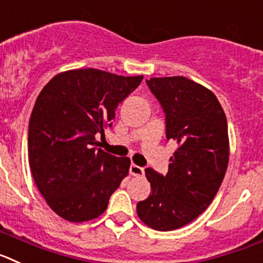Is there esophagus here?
<instances>
[{
  "label": "esophagus",
  "mask_w": 263,
  "mask_h": 263,
  "mask_svg": "<svg viewBox=\"0 0 263 263\" xmlns=\"http://www.w3.org/2000/svg\"><path fill=\"white\" fill-rule=\"evenodd\" d=\"M129 173H131L132 176H143L144 175V168H141V166L136 165V164H131V166H129Z\"/></svg>",
  "instance_id": "esophagus-1"
}]
</instances>
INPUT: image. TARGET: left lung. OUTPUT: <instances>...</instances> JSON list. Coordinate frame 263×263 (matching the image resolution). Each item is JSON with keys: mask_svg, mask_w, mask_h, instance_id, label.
Instances as JSON below:
<instances>
[{"mask_svg": "<svg viewBox=\"0 0 263 263\" xmlns=\"http://www.w3.org/2000/svg\"><path fill=\"white\" fill-rule=\"evenodd\" d=\"M147 84L177 148L165 176L145 170L151 193L136 212L147 227L168 232L196 220L220 189L229 163L228 122L216 95L188 78H151Z\"/></svg>", "mask_w": 263, "mask_h": 263, "instance_id": "1", "label": "left lung"}]
</instances>
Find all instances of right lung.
Segmentation results:
<instances>
[{"label":"right lung","instance_id":"right-lung-1","mask_svg":"<svg viewBox=\"0 0 263 263\" xmlns=\"http://www.w3.org/2000/svg\"><path fill=\"white\" fill-rule=\"evenodd\" d=\"M143 81L97 68L57 74L42 88L29 122L27 151L35 185L63 220L99 217L128 175L129 157L97 149L98 134L111 125L115 109Z\"/></svg>","mask_w":263,"mask_h":263}]
</instances>
